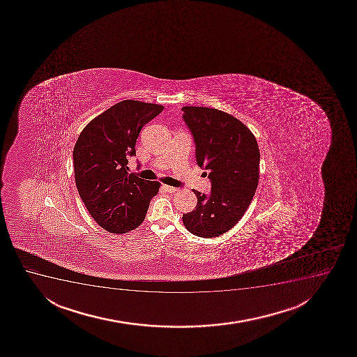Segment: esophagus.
Wrapping results in <instances>:
<instances>
[{
	"mask_svg": "<svg viewBox=\"0 0 357 357\" xmlns=\"http://www.w3.org/2000/svg\"><path fill=\"white\" fill-rule=\"evenodd\" d=\"M162 189L166 190L169 193H174L178 191L176 188H173V186H169V185H162Z\"/></svg>",
	"mask_w": 357,
	"mask_h": 357,
	"instance_id": "obj_1",
	"label": "esophagus"
}]
</instances>
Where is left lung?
Instances as JSON below:
<instances>
[{"instance_id":"left-lung-1","label":"left lung","mask_w":357,"mask_h":357,"mask_svg":"<svg viewBox=\"0 0 357 357\" xmlns=\"http://www.w3.org/2000/svg\"><path fill=\"white\" fill-rule=\"evenodd\" d=\"M183 111L198 166L211 181L210 196L193 190L197 206L183 215V223L190 233L209 239L231 229L251 204L259 181V148L252 131L231 114L202 106Z\"/></svg>"}]
</instances>
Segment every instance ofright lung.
<instances>
[{
    "label": "right lung",
    "instance_id": "add662e5",
    "mask_svg": "<svg viewBox=\"0 0 357 357\" xmlns=\"http://www.w3.org/2000/svg\"><path fill=\"white\" fill-rule=\"evenodd\" d=\"M164 106L123 100L84 126L73 159L76 188L93 220L105 231L124 234L144 221L159 181L128 173V158L143 126L161 114Z\"/></svg>",
    "mask_w": 357,
    "mask_h": 357
}]
</instances>
